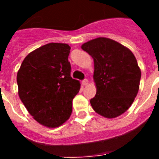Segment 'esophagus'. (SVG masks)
Instances as JSON below:
<instances>
[{"instance_id": "1", "label": "esophagus", "mask_w": 159, "mask_h": 159, "mask_svg": "<svg viewBox=\"0 0 159 159\" xmlns=\"http://www.w3.org/2000/svg\"><path fill=\"white\" fill-rule=\"evenodd\" d=\"M82 84H83V85H87V84H88V80H87V79H84V80L82 81Z\"/></svg>"}]
</instances>
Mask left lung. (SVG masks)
<instances>
[{"instance_id": "8db88e82", "label": "left lung", "mask_w": 159, "mask_h": 159, "mask_svg": "<svg viewBox=\"0 0 159 159\" xmlns=\"http://www.w3.org/2000/svg\"><path fill=\"white\" fill-rule=\"evenodd\" d=\"M82 49L94 60L96 95L90 102L103 117L116 118L127 111L139 88L141 71L130 49L115 40L99 37Z\"/></svg>"}]
</instances>
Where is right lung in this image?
<instances>
[{"instance_id":"add662e5","label":"right lung","mask_w":159,"mask_h":159,"mask_svg":"<svg viewBox=\"0 0 159 159\" xmlns=\"http://www.w3.org/2000/svg\"><path fill=\"white\" fill-rule=\"evenodd\" d=\"M70 46L50 43L29 53L16 76L20 99L40 124L57 127L72 111V99L80 84L71 76Z\"/></svg>"}]
</instances>
